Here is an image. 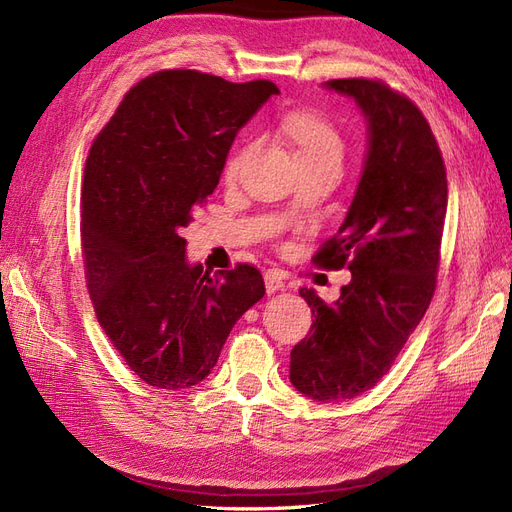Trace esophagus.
Here are the masks:
<instances>
[{
	"label": "esophagus",
	"mask_w": 512,
	"mask_h": 512,
	"mask_svg": "<svg viewBox=\"0 0 512 512\" xmlns=\"http://www.w3.org/2000/svg\"><path fill=\"white\" fill-rule=\"evenodd\" d=\"M264 281H266V291H268V294H276V291H283L285 289L283 279H281L279 274H274V272H266Z\"/></svg>",
	"instance_id": "obj_1"
}]
</instances>
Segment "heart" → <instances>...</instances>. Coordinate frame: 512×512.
Segmentation results:
<instances>
[{
  "label": "heart",
  "mask_w": 512,
  "mask_h": 512,
  "mask_svg": "<svg viewBox=\"0 0 512 512\" xmlns=\"http://www.w3.org/2000/svg\"><path fill=\"white\" fill-rule=\"evenodd\" d=\"M283 130L287 139L294 143L296 156L302 160H315V158H339L343 156V143L337 130H334L324 118H319L317 113L309 111H296L289 113L283 120ZM246 148L236 150L225 163L223 175L225 180H236L240 173V167L244 163Z\"/></svg>",
  "instance_id": "b5f03b06"
}]
</instances>
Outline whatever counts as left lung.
Wrapping results in <instances>:
<instances>
[{"label": "left lung", "mask_w": 512, "mask_h": 512, "mask_svg": "<svg viewBox=\"0 0 512 512\" xmlns=\"http://www.w3.org/2000/svg\"><path fill=\"white\" fill-rule=\"evenodd\" d=\"M326 90L356 102L367 154L339 229L315 255L352 270L339 300L300 289L315 321L291 349L289 379L304 397L341 403L371 390L420 324L435 289L448 206L446 169L425 115L412 100L369 79H334Z\"/></svg>", "instance_id": "left-lung-1"}]
</instances>
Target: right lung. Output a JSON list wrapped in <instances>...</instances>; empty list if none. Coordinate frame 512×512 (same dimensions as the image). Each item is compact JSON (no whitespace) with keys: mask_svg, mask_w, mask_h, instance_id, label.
<instances>
[{"mask_svg":"<svg viewBox=\"0 0 512 512\" xmlns=\"http://www.w3.org/2000/svg\"><path fill=\"white\" fill-rule=\"evenodd\" d=\"M274 94L272 81L165 70L139 81L92 143L81 188L87 289L102 330L145 384L203 382L236 321L266 294L253 266L212 276L191 264L180 229Z\"/></svg>","mask_w":512,"mask_h":512,"instance_id":"add662e5","label":"right lung"}]
</instances>
